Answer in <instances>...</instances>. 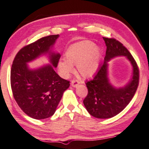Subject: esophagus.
Wrapping results in <instances>:
<instances>
[{
    "mask_svg": "<svg viewBox=\"0 0 149 149\" xmlns=\"http://www.w3.org/2000/svg\"><path fill=\"white\" fill-rule=\"evenodd\" d=\"M79 84V82L78 80L77 79H73L72 81L71 82V86H72V87H77V86H78V84Z\"/></svg>",
    "mask_w": 149,
    "mask_h": 149,
    "instance_id": "obj_1",
    "label": "esophagus"
}]
</instances>
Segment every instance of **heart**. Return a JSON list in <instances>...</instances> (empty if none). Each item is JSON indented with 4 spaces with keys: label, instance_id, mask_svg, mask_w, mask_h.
Instances as JSON below:
<instances>
[{
    "label": "heart",
    "instance_id": "1",
    "mask_svg": "<svg viewBox=\"0 0 149 149\" xmlns=\"http://www.w3.org/2000/svg\"><path fill=\"white\" fill-rule=\"evenodd\" d=\"M102 50L101 47L90 41L74 43L66 51V58H61L58 63L60 74L68 77L74 72L73 65H77L78 72L83 77H91L97 72L100 65Z\"/></svg>",
    "mask_w": 149,
    "mask_h": 149
}]
</instances>
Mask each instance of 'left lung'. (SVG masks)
Here are the masks:
<instances>
[{"label": "left lung", "mask_w": 149, "mask_h": 149, "mask_svg": "<svg viewBox=\"0 0 149 149\" xmlns=\"http://www.w3.org/2000/svg\"><path fill=\"white\" fill-rule=\"evenodd\" d=\"M106 45L104 63L100 65L94 78L86 83L87 96L84 104L92 116L100 119L113 117L126 107L135 95L139 84V69L129 51L122 43L115 39L103 37ZM124 56L133 67L132 79L124 87L115 88L107 77V62L116 56Z\"/></svg>", "instance_id": "1"}]
</instances>
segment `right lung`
<instances>
[{"mask_svg": "<svg viewBox=\"0 0 149 149\" xmlns=\"http://www.w3.org/2000/svg\"><path fill=\"white\" fill-rule=\"evenodd\" d=\"M59 35L45 36L23 47L16 54L11 69L13 96L21 109L36 119L50 117L56 111L70 81L54 71L61 57L51 50ZM48 54L51 63L36 69L29 68L27 63L41 55Z\"/></svg>", "mask_w": 149, "mask_h": 149, "instance_id": "obj_1", "label": "right lung"}]
</instances>
